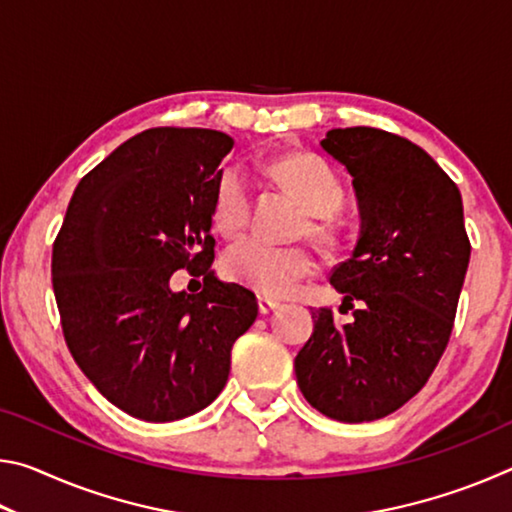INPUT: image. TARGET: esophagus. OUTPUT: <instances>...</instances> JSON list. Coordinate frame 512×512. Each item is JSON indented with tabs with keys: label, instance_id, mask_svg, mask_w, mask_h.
I'll return each instance as SVG.
<instances>
[{
	"label": "esophagus",
	"instance_id": "1",
	"mask_svg": "<svg viewBox=\"0 0 512 512\" xmlns=\"http://www.w3.org/2000/svg\"><path fill=\"white\" fill-rule=\"evenodd\" d=\"M257 305H259V311H262V314H268V311H273L277 305H280V302L268 298V296H257Z\"/></svg>",
	"mask_w": 512,
	"mask_h": 512
}]
</instances>
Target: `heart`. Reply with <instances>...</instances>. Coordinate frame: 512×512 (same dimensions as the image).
I'll list each match as a JSON object with an SVG mask.
<instances>
[{
  "label": "heart",
  "instance_id": "heart-1",
  "mask_svg": "<svg viewBox=\"0 0 512 512\" xmlns=\"http://www.w3.org/2000/svg\"><path fill=\"white\" fill-rule=\"evenodd\" d=\"M268 176L307 210L300 235L316 244H332L336 228L329 214L339 210L345 189L329 164L314 153H291L268 164ZM253 212V192L237 164L219 171L212 196V219L225 237H239ZM314 271V259L300 246H271L262 239H241L223 255V273L264 296H284Z\"/></svg>",
  "mask_w": 512,
  "mask_h": 512
}]
</instances>
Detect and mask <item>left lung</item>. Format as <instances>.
<instances>
[{
    "mask_svg": "<svg viewBox=\"0 0 512 512\" xmlns=\"http://www.w3.org/2000/svg\"><path fill=\"white\" fill-rule=\"evenodd\" d=\"M320 146L354 178L361 237L329 275L343 293L314 309L296 361L305 400L339 422L386 418L427 384L449 343L470 264L461 192L418 144L370 126L334 128Z\"/></svg>",
    "mask_w": 512,
    "mask_h": 512,
    "instance_id": "1",
    "label": "left lung"
}]
</instances>
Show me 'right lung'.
<instances>
[{"label":"right lung","instance_id":"1","mask_svg":"<svg viewBox=\"0 0 512 512\" xmlns=\"http://www.w3.org/2000/svg\"><path fill=\"white\" fill-rule=\"evenodd\" d=\"M232 137L151 128L81 178L51 253V284L74 361L117 409L173 422L205 409L230 375L255 293L212 271V196ZM204 277L173 294L170 275Z\"/></svg>","mask_w":512,"mask_h":512}]
</instances>
